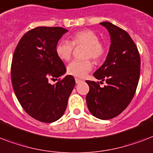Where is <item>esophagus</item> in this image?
<instances>
[{"instance_id":"1","label":"esophagus","mask_w":153,"mask_h":153,"mask_svg":"<svg viewBox=\"0 0 153 153\" xmlns=\"http://www.w3.org/2000/svg\"><path fill=\"white\" fill-rule=\"evenodd\" d=\"M81 82H82V80L80 79H78V78H75V82H76L77 84L78 83H80Z\"/></svg>"}]
</instances>
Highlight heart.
I'll list each match as a JSON object with an SVG mask.
<instances>
[{"label":"heart","mask_w":153,"mask_h":153,"mask_svg":"<svg viewBox=\"0 0 153 153\" xmlns=\"http://www.w3.org/2000/svg\"><path fill=\"white\" fill-rule=\"evenodd\" d=\"M86 45L85 57L92 58L99 61L105 55V47L99 41V37L91 30H80L71 36V42L67 39L60 40L55 46V53L60 59L68 61L71 59L74 46ZM93 67L91 60H73L67 66V73L73 76L82 78L86 76Z\"/></svg>","instance_id":"b5f03b06"}]
</instances>
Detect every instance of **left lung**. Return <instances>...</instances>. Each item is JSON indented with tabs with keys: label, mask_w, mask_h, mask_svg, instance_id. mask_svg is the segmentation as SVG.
<instances>
[{
	"label": "left lung",
	"mask_w": 153,
	"mask_h": 153,
	"mask_svg": "<svg viewBox=\"0 0 153 153\" xmlns=\"http://www.w3.org/2000/svg\"><path fill=\"white\" fill-rule=\"evenodd\" d=\"M106 27L111 44L105 62L94 73L99 82L87 80L90 91L86 103L91 114L102 120L114 118L126 109L135 94L140 72V54L130 36L111 23Z\"/></svg>",
	"instance_id": "left-lung-1"
}]
</instances>
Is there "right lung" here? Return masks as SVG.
<instances>
[{"label":"right lung","instance_id":"add662e5","mask_svg":"<svg viewBox=\"0 0 153 153\" xmlns=\"http://www.w3.org/2000/svg\"><path fill=\"white\" fill-rule=\"evenodd\" d=\"M67 32L60 27L33 28L23 36L13 54L11 79L16 96L28 115L45 123L63 115L75 85L72 75L55 85L48 82L67 71L55 53L58 41Z\"/></svg>","mask_w":153,"mask_h":153}]
</instances>
